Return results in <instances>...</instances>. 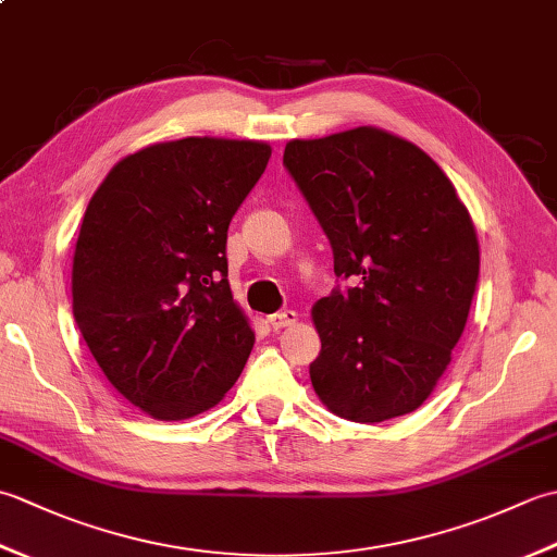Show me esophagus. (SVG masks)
Instances as JSON below:
<instances>
[{
  "label": "esophagus",
  "mask_w": 557,
  "mask_h": 557,
  "mask_svg": "<svg viewBox=\"0 0 557 557\" xmlns=\"http://www.w3.org/2000/svg\"><path fill=\"white\" fill-rule=\"evenodd\" d=\"M268 323L272 330H282L287 325H294L297 323V311H280V313H272L268 315Z\"/></svg>",
  "instance_id": "34e87169"
}]
</instances>
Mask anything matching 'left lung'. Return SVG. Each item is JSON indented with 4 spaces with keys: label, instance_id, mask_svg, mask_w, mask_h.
<instances>
[{
    "label": "left lung",
    "instance_id": "1",
    "mask_svg": "<svg viewBox=\"0 0 557 557\" xmlns=\"http://www.w3.org/2000/svg\"><path fill=\"white\" fill-rule=\"evenodd\" d=\"M351 280L313 306L311 383L342 419L419 409L465 333L479 242L445 172L409 140L359 126L289 140L282 158Z\"/></svg>",
    "mask_w": 557,
    "mask_h": 557
}]
</instances>
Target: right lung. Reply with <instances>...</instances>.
Wrapping results in <instances>:
<instances>
[{"mask_svg":"<svg viewBox=\"0 0 557 557\" xmlns=\"http://www.w3.org/2000/svg\"><path fill=\"white\" fill-rule=\"evenodd\" d=\"M268 160L258 140L182 138L116 162L90 198L74 318L108 381L152 419L215 407L253 349L227 282V230Z\"/></svg>","mask_w":557,"mask_h":557,"instance_id":"1","label":"right lung"}]
</instances>
